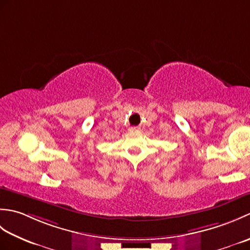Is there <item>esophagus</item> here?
I'll return each mask as SVG.
<instances>
[{
    "label": "esophagus",
    "instance_id": "34e87169",
    "mask_svg": "<svg viewBox=\"0 0 250 250\" xmlns=\"http://www.w3.org/2000/svg\"><path fill=\"white\" fill-rule=\"evenodd\" d=\"M130 132H139V128H136V126H131V128L129 129Z\"/></svg>",
    "mask_w": 250,
    "mask_h": 250
}]
</instances>
